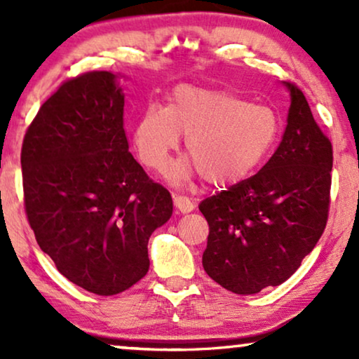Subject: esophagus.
I'll list each match as a JSON object with an SVG mask.
<instances>
[{"instance_id": "esophagus-1", "label": "esophagus", "mask_w": 359, "mask_h": 359, "mask_svg": "<svg viewBox=\"0 0 359 359\" xmlns=\"http://www.w3.org/2000/svg\"><path fill=\"white\" fill-rule=\"evenodd\" d=\"M175 205L176 209L180 210V212L183 214H188L191 210H194V203L191 201L188 196H183V194H175Z\"/></svg>"}]
</instances>
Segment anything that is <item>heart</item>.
<instances>
[{
  "label": "heart",
  "instance_id": "heart-1",
  "mask_svg": "<svg viewBox=\"0 0 359 359\" xmlns=\"http://www.w3.org/2000/svg\"><path fill=\"white\" fill-rule=\"evenodd\" d=\"M181 134L191 158L171 170L184 181L193 173L212 186L248 178L271 154L281 134V119L273 107L250 104L235 93L180 85L168 106H147L134 126V145L140 160L163 171L180 147Z\"/></svg>",
  "mask_w": 359,
  "mask_h": 359
}]
</instances>
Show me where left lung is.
<instances>
[{
  "label": "left lung",
  "instance_id": "obj_1",
  "mask_svg": "<svg viewBox=\"0 0 359 359\" xmlns=\"http://www.w3.org/2000/svg\"><path fill=\"white\" fill-rule=\"evenodd\" d=\"M278 150L257 175L205 198V273L235 294H257L291 278L325 230L333 149L294 83Z\"/></svg>",
  "mask_w": 359,
  "mask_h": 359
}]
</instances>
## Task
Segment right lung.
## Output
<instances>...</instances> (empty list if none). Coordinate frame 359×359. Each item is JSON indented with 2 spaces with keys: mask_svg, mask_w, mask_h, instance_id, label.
I'll list each match as a JSON object with an SVG mask.
<instances>
[{
  "mask_svg": "<svg viewBox=\"0 0 359 359\" xmlns=\"http://www.w3.org/2000/svg\"><path fill=\"white\" fill-rule=\"evenodd\" d=\"M21 166L29 225L68 281L114 296L145 276L173 201L129 151L114 73L63 81L27 127Z\"/></svg>",
  "mask_w": 359,
  "mask_h": 359,
  "instance_id": "1",
  "label": "right lung"
}]
</instances>
